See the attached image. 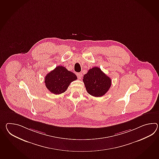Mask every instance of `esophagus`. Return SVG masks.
Wrapping results in <instances>:
<instances>
[{
    "mask_svg": "<svg viewBox=\"0 0 159 159\" xmlns=\"http://www.w3.org/2000/svg\"><path fill=\"white\" fill-rule=\"evenodd\" d=\"M76 75H77V76H78V78L79 79H81L82 78V76H83V75H82V74L80 73V72H79V73H76Z\"/></svg>",
    "mask_w": 159,
    "mask_h": 159,
    "instance_id": "1",
    "label": "esophagus"
}]
</instances>
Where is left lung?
<instances>
[{
    "label": "left lung",
    "instance_id": "1",
    "mask_svg": "<svg viewBox=\"0 0 159 159\" xmlns=\"http://www.w3.org/2000/svg\"><path fill=\"white\" fill-rule=\"evenodd\" d=\"M83 80L87 92L95 97L104 95L109 90L112 82L111 78L97 67L89 69Z\"/></svg>",
    "mask_w": 159,
    "mask_h": 159
}]
</instances>
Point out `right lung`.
Segmentation results:
<instances>
[{"instance_id": "add662e5", "label": "right lung", "mask_w": 159, "mask_h": 159, "mask_svg": "<svg viewBox=\"0 0 159 159\" xmlns=\"http://www.w3.org/2000/svg\"><path fill=\"white\" fill-rule=\"evenodd\" d=\"M77 79L74 73L63 66H57L47 75L44 82L47 88L53 94L65 92L72 81Z\"/></svg>"}]
</instances>
